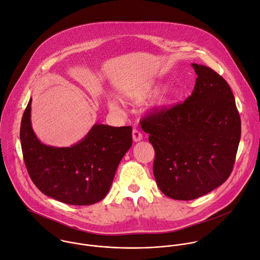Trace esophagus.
Instances as JSON below:
<instances>
[{
  "instance_id": "esophagus-1",
  "label": "esophagus",
  "mask_w": 260,
  "mask_h": 260,
  "mask_svg": "<svg viewBox=\"0 0 260 260\" xmlns=\"http://www.w3.org/2000/svg\"><path fill=\"white\" fill-rule=\"evenodd\" d=\"M133 140H134V142H140L143 140V135L138 129H134L133 131Z\"/></svg>"
}]
</instances>
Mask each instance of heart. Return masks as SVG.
<instances>
[{
	"label": "heart",
	"instance_id": "b5f03b06",
	"mask_svg": "<svg viewBox=\"0 0 260 260\" xmlns=\"http://www.w3.org/2000/svg\"><path fill=\"white\" fill-rule=\"evenodd\" d=\"M162 87L163 86L158 83H150V82L145 83V84L131 90L126 94V96L128 99H131L134 102H138V103L143 102V101L151 98L155 94H157L162 89ZM178 97H179V92L177 90L172 89V88H166L158 95L156 100L153 102L152 107L157 110H160V111L166 110L175 104ZM108 106L111 111H113L117 114L123 113V108L121 107L120 103L115 99H110L108 102Z\"/></svg>",
	"mask_w": 260,
	"mask_h": 260
}]
</instances>
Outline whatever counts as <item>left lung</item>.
Listing matches in <instances>:
<instances>
[{
    "mask_svg": "<svg viewBox=\"0 0 260 260\" xmlns=\"http://www.w3.org/2000/svg\"><path fill=\"white\" fill-rule=\"evenodd\" d=\"M198 76L181 104L141 121L155 150L153 172L168 198L191 201L230 176L241 138V119L228 83L212 69L191 63Z\"/></svg>",
    "mask_w": 260,
    "mask_h": 260,
    "instance_id": "1",
    "label": "left lung"
}]
</instances>
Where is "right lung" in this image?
<instances>
[{"label":"right lung","mask_w":260,"mask_h":260,"mask_svg":"<svg viewBox=\"0 0 260 260\" xmlns=\"http://www.w3.org/2000/svg\"><path fill=\"white\" fill-rule=\"evenodd\" d=\"M31 101L21 120L20 141L33 183L45 196L68 205L89 206L103 200L118 164L132 147V126L95 123L70 147L45 145L32 128Z\"/></svg>","instance_id":"obj_1"}]
</instances>
